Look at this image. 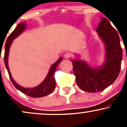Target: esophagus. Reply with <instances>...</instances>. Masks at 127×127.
I'll return each instance as SVG.
<instances>
[{
	"instance_id": "34e87169",
	"label": "esophagus",
	"mask_w": 127,
	"mask_h": 127,
	"mask_svg": "<svg viewBox=\"0 0 127 127\" xmlns=\"http://www.w3.org/2000/svg\"><path fill=\"white\" fill-rule=\"evenodd\" d=\"M64 58H65V59H69L70 57V55L69 54H68V53H66V54H65L64 55Z\"/></svg>"
}]
</instances>
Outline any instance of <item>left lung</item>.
Wrapping results in <instances>:
<instances>
[{
  "mask_svg": "<svg viewBox=\"0 0 127 127\" xmlns=\"http://www.w3.org/2000/svg\"><path fill=\"white\" fill-rule=\"evenodd\" d=\"M96 32L104 45L103 63L93 67L79 59L72 60L77 84L88 93L101 91L113 83L120 72L122 58L119 34L107 19L101 18Z\"/></svg>",
  "mask_w": 127,
  "mask_h": 127,
  "instance_id": "1",
  "label": "left lung"
}]
</instances>
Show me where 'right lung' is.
<instances>
[{
    "label": "right lung",
    "mask_w": 127,
    "mask_h": 127,
    "mask_svg": "<svg viewBox=\"0 0 127 127\" xmlns=\"http://www.w3.org/2000/svg\"><path fill=\"white\" fill-rule=\"evenodd\" d=\"M26 28V22L24 23H20L17 25L15 30L11 33L9 36H8L6 41L5 46V56H4V62L8 70L9 76L12 81L13 85L15 86V87L19 91L22 93L27 94L29 97H42L46 96L50 94L55 89L56 82L54 79V74L56 70V68L57 67L59 63L63 60V58L60 57L57 61L55 63H54L51 67L49 68V72L46 75V78L41 84L39 85L36 86L33 88H24L18 85L17 82L14 81L10 72L9 68L8 66V57L10 47L13 42V40L17 37L19 35L21 34L24 31Z\"/></svg>",
    "instance_id": "add662e5"
}]
</instances>
